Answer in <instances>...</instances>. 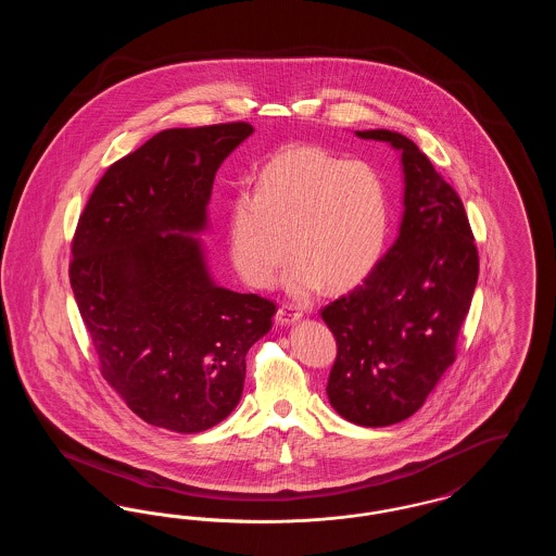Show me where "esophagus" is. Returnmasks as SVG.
<instances>
[{
    "mask_svg": "<svg viewBox=\"0 0 556 556\" xmlns=\"http://www.w3.org/2000/svg\"><path fill=\"white\" fill-rule=\"evenodd\" d=\"M275 318H277L279 325H291V323H295V320L302 318V313H300L295 306H291V304H283V306L277 311Z\"/></svg>",
    "mask_w": 556,
    "mask_h": 556,
    "instance_id": "obj_1",
    "label": "esophagus"
}]
</instances>
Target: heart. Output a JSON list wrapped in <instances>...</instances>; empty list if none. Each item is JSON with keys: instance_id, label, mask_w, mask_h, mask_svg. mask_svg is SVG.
Here are the masks:
<instances>
[{"instance_id": "b5f03b06", "label": "heart", "mask_w": 556, "mask_h": 556, "mask_svg": "<svg viewBox=\"0 0 556 556\" xmlns=\"http://www.w3.org/2000/svg\"><path fill=\"white\" fill-rule=\"evenodd\" d=\"M388 223L386 186L369 164L295 146L266 162L256 193L231 200L227 248L252 288H270L291 254V293L348 290L379 263Z\"/></svg>"}]
</instances>
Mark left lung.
<instances>
[{
  "instance_id": "1",
  "label": "left lung",
  "mask_w": 556,
  "mask_h": 556,
  "mask_svg": "<svg viewBox=\"0 0 556 556\" xmlns=\"http://www.w3.org/2000/svg\"><path fill=\"white\" fill-rule=\"evenodd\" d=\"M356 135L400 152L404 214L365 281L320 311L338 344L327 396L350 424L386 427L415 415L454 363L479 256L458 193L417 143L388 129Z\"/></svg>"
}]
</instances>
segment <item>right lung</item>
Here are the masks:
<instances>
[{"label":"right lung","instance_id":"obj_1","mask_svg":"<svg viewBox=\"0 0 556 556\" xmlns=\"http://www.w3.org/2000/svg\"><path fill=\"white\" fill-rule=\"evenodd\" d=\"M250 123L166 129L114 162L73 238L71 288L108 383L146 424L206 431L238 406L275 304L212 281L200 239Z\"/></svg>","mask_w":556,"mask_h":556}]
</instances>
